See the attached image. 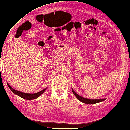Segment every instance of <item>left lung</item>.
Instances as JSON below:
<instances>
[{"label":"left lung","instance_id":"8db88e82","mask_svg":"<svg viewBox=\"0 0 130 130\" xmlns=\"http://www.w3.org/2000/svg\"><path fill=\"white\" fill-rule=\"evenodd\" d=\"M72 92L73 93V94H74V95L76 96V98L77 99H78V100H79L82 103H86V104H89V105L95 104V103L102 102V101L105 100V99H101V100L100 99V100H98V99H94V100H91V99L82 97V96L79 95L78 94H77L76 93H75V92L74 91V90L73 89V88H72Z\"/></svg>","mask_w":130,"mask_h":130}]
</instances>
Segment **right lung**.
I'll return each instance as SVG.
<instances>
[{"instance_id": "obj_1", "label": "right lung", "mask_w": 130, "mask_h": 130, "mask_svg": "<svg viewBox=\"0 0 130 130\" xmlns=\"http://www.w3.org/2000/svg\"><path fill=\"white\" fill-rule=\"evenodd\" d=\"M7 85L9 87V88L13 92V93L17 95L18 96H19L20 97L25 99V100H34V99H36L37 98L39 97L42 94H43L45 91L46 90V89H47V88H45L44 89L38 92V93H34V94H29V93H23V92L16 90L14 89L13 88H12V87L9 85V84L7 82Z\"/></svg>"}]
</instances>
